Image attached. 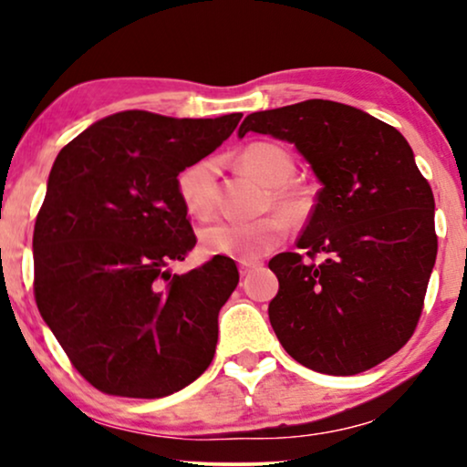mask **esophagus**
Here are the masks:
<instances>
[{
	"label": "esophagus",
	"mask_w": 467,
	"mask_h": 467,
	"mask_svg": "<svg viewBox=\"0 0 467 467\" xmlns=\"http://www.w3.org/2000/svg\"><path fill=\"white\" fill-rule=\"evenodd\" d=\"M238 267H240L242 276H248V274H251L253 270H259L261 264H259V261H246V259H242L240 264H238Z\"/></svg>",
	"instance_id": "esophagus-1"
}]
</instances>
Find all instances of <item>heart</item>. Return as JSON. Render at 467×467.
<instances>
[{
    "label": "heart",
    "mask_w": 467,
    "mask_h": 467,
    "mask_svg": "<svg viewBox=\"0 0 467 467\" xmlns=\"http://www.w3.org/2000/svg\"><path fill=\"white\" fill-rule=\"evenodd\" d=\"M240 163L265 187H274L272 202L286 216L297 219L304 213V200L296 189L285 184L293 174V157L283 146L254 142L240 155ZM178 195L189 214L206 216L214 208V163L203 159L178 174ZM289 232L285 216L270 214L257 221L214 219L200 229V246L208 254L234 259H257L274 251Z\"/></svg>",
    "instance_id": "heart-1"
}]
</instances>
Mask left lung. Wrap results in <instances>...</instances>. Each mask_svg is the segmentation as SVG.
Listing matches in <instances>:
<instances>
[{
    "label": "left lung",
    "instance_id": "obj_1",
    "mask_svg": "<svg viewBox=\"0 0 467 467\" xmlns=\"http://www.w3.org/2000/svg\"><path fill=\"white\" fill-rule=\"evenodd\" d=\"M248 131L296 146L321 182L297 240L308 259L270 261L278 293L267 315L280 344L321 374L379 366L410 340L438 253L436 203L410 144L372 114L329 99L253 112L238 136Z\"/></svg>",
    "mask_w": 467,
    "mask_h": 467
}]
</instances>
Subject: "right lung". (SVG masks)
<instances>
[{
	"label": "right lung",
	"instance_id": "1",
	"mask_svg": "<svg viewBox=\"0 0 467 467\" xmlns=\"http://www.w3.org/2000/svg\"><path fill=\"white\" fill-rule=\"evenodd\" d=\"M242 119L110 114L57 155L34 229L36 304L74 368L99 391L165 398L206 372L219 310L240 274L216 254L171 274L195 246L178 174Z\"/></svg>",
	"mask_w": 467,
	"mask_h": 467
}]
</instances>
